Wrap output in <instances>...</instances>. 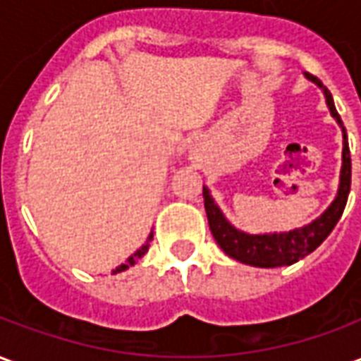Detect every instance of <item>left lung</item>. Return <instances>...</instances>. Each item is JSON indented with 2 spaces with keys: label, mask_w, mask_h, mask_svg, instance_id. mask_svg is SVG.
<instances>
[{
  "label": "left lung",
  "mask_w": 361,
  "mask_h": 361,
  "mask_svg": "<svg viewBox=\"0 0 361 361\" xmlns=\"http://www.w3.org/2000/svg\"><path fill=\"white\" fill-rule=\"evenodd\" d=\"M307 79L319 85V87H323V82L319 81L317 77L307 75ZM325 96L329 110L342 127V119L336 108H334L333 96L326 89ZM342 135H344V149H342V172L338 195L333 201V204L317 220H313L311 224L300 228V230L282 232V234H243L224 219V214L220 212L219 207L212 201L209 189L203 188L204 211H207L209 226H211V232L216 243L220 245V250L224 251L228 257L235 259L240 263H245V265L263 267V269L284 267L307 257L311 251H315L321 243L325 242L326 235L333 232V228L336 226V222L341 220L342 212H344V207H346V201H348L350 181H352V160H350L348 137H346L344 127H342Z\"/></svg>",
  "instance_id": "left-lung-1"
}]
</instances>
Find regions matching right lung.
Listing matches in <instances>:
<instances>
[{"instance_id":"obj_1","label":"right lung","mask_w":361,"mask_h":361,"mask_svg":"<svg viewBox=\"0 0 361 361\" xmlns=\"http://www.w3.org/2000/svg\"><path fill=\"white\" fill-rule=\"evenodd\" d=\"M149 240H152V235H150ZM147 251H149V242L145 243V245H142L141 250L137 251V253H133V255H131V257L127 259V261H126V263H123V265H119L118 269H116V271H114V272H121V271H126V269H129V267H133L135 263H137V261H139V259H141L142 255L147 253Z\"/></svg>"}]
</instances>
